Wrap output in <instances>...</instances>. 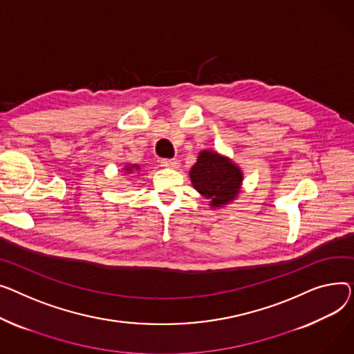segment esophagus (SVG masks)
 Wrapping results in <instances>:
<instances>
[{"instance_id": "34e87169", "label": "esophagus", "mask_w": 354, "mask_h": 354, "mask_svg": "<svg viewBox=\"0 0 354 354\" xmlns=\"http://www.w3.org/2000/svg\"><path fill=\"white\" fill-rule=\"evenodd\" d=\"M161 165L162 167H167V169H177L180 162L177 158H164L161 160Z\"/></svg>"}]
</instances>
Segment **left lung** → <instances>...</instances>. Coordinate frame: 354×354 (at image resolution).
I'll return each instance as SVG.
<instances>
[{
  "label": "left lung",
  "instance_id": "1",
  "mask_svg": "<svg viewBox=\"0 0 354 354\" xmlns=\"http://www.w3.org/2000/svg\"><path fill=\"white\" fill-rule=\"evenodd\" d=\"M190 178L212 209H221L239 197L244 177L232 158L214 150H201L190 170Z\"/></svg>",
  "mask_w": 354,
  "mask_h": 354
}]
</instances>
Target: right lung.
I'll return each instance as SVG.
<instances>
[{"label":"right lung","mask_w":354,"mask_h":354,"mask_svg":"<svg viewBox=\"0 0 354 354\" xmlns=\"http://www.w3.org/2000/svg\"><path fill=\"white\" fill-rule=\"evenodd\" d=\"M124 174H134L138 173L140 174V165L138 164H126L122 169Z\"/></svg>","instance_id":"1"}]
</instances>
